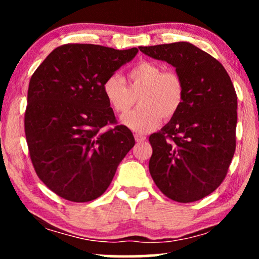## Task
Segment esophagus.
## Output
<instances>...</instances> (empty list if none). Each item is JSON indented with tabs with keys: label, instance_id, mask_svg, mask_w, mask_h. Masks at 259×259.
Returning <instances> with one entry per match:
<instances>
[{
	"label": "esophagus",
	"instance_id": "34e87169",
	"mask_svg": "<svg viewBox=\"0 0 259 259\" xmlns=\"http://www.w3.org/2000/svg\"><path fill=\"white\" fill-rule=\"evenodd\" d=\"M134 138H136L137 143H144V141L146 140V137L143 136V134H140V133L134 134Z\"/></svg>",
	"mask_w": 259,
	"mask_h": 259
}]
</instances>
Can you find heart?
I'll use <instances>...</instances> for the list:
<instances>
[{
	"label": "heart",
	"mask_w": 259,
	"mask_h": 259,
	"mask_svg": "<svg viewBox=\"0 0 259 259\" xmlns=\"http://www.w3.org/2000/svg\"><path fill=\"white\" fill-rule=\"evenodd\" d=\"M130 88L118 74L106 79L104 94L113 109L125 113L134 104V93H139V106L122 118L134 132L145 133L158 125L161 118L169 119L179 111L184 101V83L175 72H164L152 61H143L127 73Z\"/></svg>",
	"instance_id": "b5f03b06"
}]
</instances>
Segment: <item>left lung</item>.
I'll list each match as a JSON object with an SVG mask.
<instances>
[{
  "label": "left lung",
  "mask_w": 259,
  "mask_h": 259,
  "mask_svg": "<svg viewBox=\"0 0 259 259\" xmlns=\"http://www.w3.org/2000/svg\"><path fill=\"white\" fill-rule=\"evenodd\" d=\"M172 65L184 83L179 111L150 136V173L169 199L192 203L224 180L236 150L237 94L218 60L190 42L139 47Z\"/></svg>",
  "instance_id": "obj_1"
}]
</instances>
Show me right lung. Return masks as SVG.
<instances>
[{
  "label": "right lung",
  "mask_w": 259,
  "mask_h": 259,
  "mask_svg": "<svg viewBox=\"0 0 259 259\" xmlns=\"http://www.w3.org/2000/svg\"><path fill=\"white\" fill-rule=\"evenodd\" d=\"M99 45L55 48L31 75L24 131L35 172L63 199L84 203L107 190L136 140L115 123L104 82L137 55Z\"/></svg>",
  "instance_id": "1"
}]
</instances>
